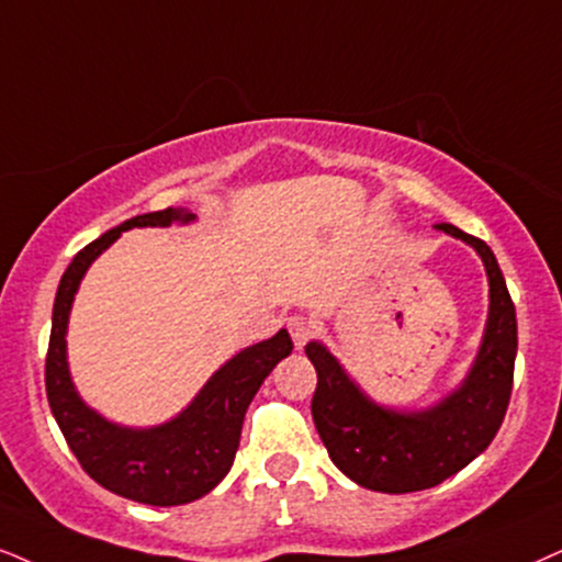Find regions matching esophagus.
<instances>
[{
	"instance_id": "obj_1",
	"label": "esophagus",
	"mask_w": 562,
	"mask_h": 562,
	"mask_svg": "<svg viewBox=\"0 0 562 562\" xmlns=\"http://www.w3.org/2000/svg\"><path fill=\"white\" fill-rule=\"evenodd\" d=\"M288 331H290V337H293V345L301 350V347L308 342L311 337H314V324H311L305 316H290Z\"/></svg>"
}]
</instances>
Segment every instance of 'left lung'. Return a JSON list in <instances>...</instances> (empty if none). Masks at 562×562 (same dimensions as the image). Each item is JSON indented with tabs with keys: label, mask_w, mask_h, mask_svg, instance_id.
I'll list each match as a JSON object with an SVG mask.
<instances>
[{
	"label": "left lung",
	"mask_w": 562,
	"mask_h": 562,
	"mask_svg": "<svg viewBox=\"0 0 562 562\" xmlns=\"http://www.w3.org/2000/svg\"><path fill=\"white\" fill-rule=\"evenodd\" d=\"M436 228L470 244L480 254L490 282L485 337L459 389L428 409L381 407L360 392L322 342L305 345L318 375L311 402L318 436L334 464L375 493H417L464 470L495 438L514 389L516 308L498 259L485 240L470 233L449 223Z\"/></svg>",
	"instance_id": "8db88e82"
}]
</instances>
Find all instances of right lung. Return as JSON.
I'll use <instances>...</instances> for the list:
<instances>
[{
    "label": "right lung",
    "mask_w": 562,
    "mask_h": 562,
    "mask_svg": "<svg viewBox=\"0 0 562 562\" xmlns=\"http://www.w3.org/2000/svg\"><path fill=\"white\" fill-rule=\"evenodd\" d=\"M189 210L137 215L75 254L56 290L46 355V396L69 449L98 485L147 506H183L207 495L231 472L240 428L254 394L288 358L293 339L280 329L272 339L246 347L225 363L181 415L155 428H122L90 409L77 394L67 366V324L85 272L113 240L132 228L191 223Z\"/></svg>",
    "instance_id": "obj_1"
}]
</instances>
